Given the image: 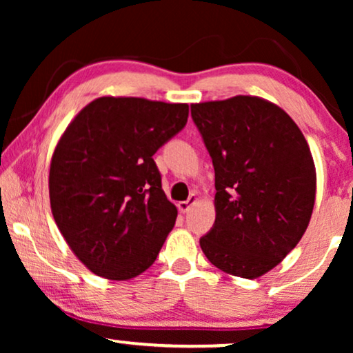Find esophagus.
<instances>
[{"mask_svg":"<svg viewBox=\"0 0 353 353\" xmlns=\"http://www.w3.org/2000/svg\"><path fill=\"white\" fill-rule=\"evenodd\" d=\"M196 201H197L196 194H191L190 197H188V201H181V202H178V210H180V212H183V214H185V212L190 210L191 207L196 204Z\"/></svg>","mask_w":353,"mask_h":353,"instance_id":"esophagus-1","label":"esophagus"}]
</instances>
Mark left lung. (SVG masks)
Listing matches in <instances>:
<instances>
[{
	"instance_id": "1",
	"label": "left lung",
	"mask_w": 353,
	"mask_h": 353,
	"mask_svg": "<svg viewBox=\"0 0 353 353\" xmlns=\"http://www.w3.org/2000/svg\"><path fill=\"white\" fill-rule=\"evenodd\" d=\"M215 170V223L201 238L212 265L239 278L262 276L305 233L316 173L294 120L268 101L234 96L191 105Z\"/></svg>"
}]
</instances>
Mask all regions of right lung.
I'll return each mask as SVG.
<instances>
[{"label": "right lung", "mask_w": 353, "mask_h": 353, "mask_svg": "<svg viewBox=\"0 0 353 353\" xmlns=\"http://www.w3.org/2000/svg\"><path fill=\"white\" fill-rule=\"evenodd\" d=\"M188 104L98 98L52 154L50 199L74 254L98 276L122 281L151 267L176 220L152 156L188 122Z\"/></svg>", "instance_id": "obj_1"}]
</instances>
